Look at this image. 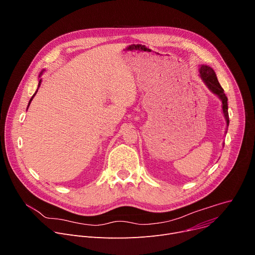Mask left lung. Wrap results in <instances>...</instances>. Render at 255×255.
Here are the masks:
<instances>
[{
	"label": "left lung",
	"instance_id": "left-lung-1",
	"mask_svg": "<svg viewBox=\"0 0 255 255\" xmlns=\"http://www.w3.org/2000/svg\"><path fill=\"white\" fill-rule=\"evenodd\" d=\"M199 76H200L201 80L203 81V83L206 85V87L214 95H217L221 99V101L223 103V105H222L223 114H224L225 121H226V124H227V128H228L229 123H230L229 112H228V98H227L226 94L224 93V89L222 88V86L220 85V83L218 81V77H217V75H215L214 70L211 67L207 66V65H200Z\"/></svg>",
	"mask_w": 255,
	"mask_h": 255
}]
</instances>
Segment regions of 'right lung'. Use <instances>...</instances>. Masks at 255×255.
<instances>
[{
	"label": "right lung",
	"mask_w": 255,
	"mask_h": 255,
	"mask_svg": "<svg viewBox=\"0 0 255 255\" xmlns=\"http://www.w3.org/2000/svg\"><path fill=\"white\" fill-rule=\"evenodd\" d=\"M44 71H45V69H44V70H43V71H42V72L40 73V76H38V77H40V81H38V86H37V90H38V88H40V86H41V83H42V78H41V76H42V74L44 73ZM37 90L35 91V93L33 94V96H32V97L30 98V100H29V102H28V105H27V109H28V107H29V105H30V102H31V101H32V99H33V97H34V96H35V94L37 93Z\"/></svg>",
	"instance_id": "right-lung-1"
}]
</instances>
